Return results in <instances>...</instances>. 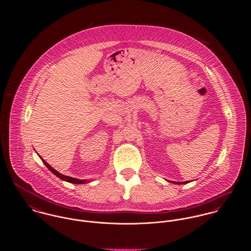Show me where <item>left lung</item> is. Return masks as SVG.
Segmentation results:
<instances>
[{
	"label": "left lung",
	"mask_w": 251,
	"mask_h": 251,
	"mask_svg": "<svg viewBox=\"0 0 251 251\" xmlns=\"http://www.w3.org/2000/svg\"><path fill=\"white\" fill-rule=\"evenodd\" d=\"M170 181V180H169ZM170 182H173V183H177V184H184V183H187L189 181H170Z\"/></svg>",
	"instance_id": "obj_1"
}]
</instances>
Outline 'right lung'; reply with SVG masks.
<instances>
[{
    "label": "right lung",
    "mask_w": 251,
    "mask_h": 251,
    "mask_svg": "<svg viewBox=\"0 0 251 251\" xmlns=\"http://www.w3.org/2000/svg\"><path fill=\"white\" fill-rule=\"evenodd\" d=\"M40 157V159L42 160V162L44 163V165L55 175V176H57L58 178H60L61 179H63V180H66V181H69V182H72V183H78V184H81V183H85V182H87V179H75V178H72V177H69V176H65V175H63V174H61V173H59L58 171H56L53 167H51L41 156H39Z\"/></svg>",
    "instance_id": "add662e5"
}]
</instances>
